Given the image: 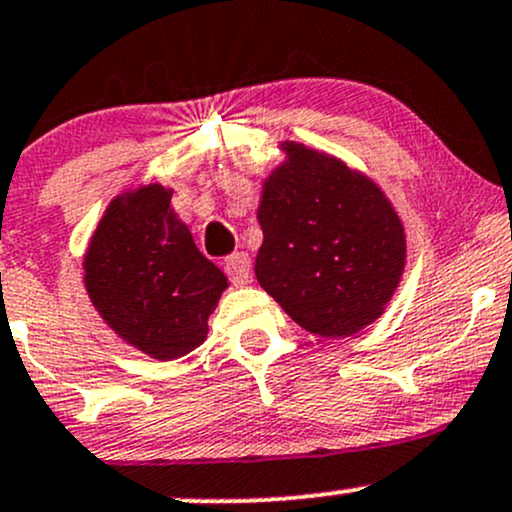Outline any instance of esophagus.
Instances as JSON below:
<instances>
[{"instance_id":"1","label":"esophagus","mask_w":512,"mask_h":512,"mask_svg":"<svg viewBox=\"0 0 512 512\" xmlns=\"http://www.w3.org/2000/svg\"><path fill=\"white\" fill-rule=\"evenodd\" d=\"M250 255L247 252H235L226 260V274L230 277V282L235 286H243L250 282Z\"/></svg>"}]
</instances>
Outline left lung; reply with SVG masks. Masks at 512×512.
<instances>
[{
  "mask_svg": "<svg viewBox=\"0 0 512 512\" xmlns=\"http://www.w3.org/2000/svg\"><path fill=\"white\" fill-rule=\"evenodd\" d=\"M282 150L262 182L255 277L308 333L355 335L401 284L406 228L367 174L294 140Z\"/></svg>",
  "mask_w": 512,
  "mask_h": 512,
  "instance_id": "left-lung-1",
  "label": "left lung"
}]
</instances>
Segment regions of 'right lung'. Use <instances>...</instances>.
I'll list each match as a JSON object with an SVG mask.
<instances>
[{
  "label": "right lung",
  "instance_id": "1",
  "mask_svg": "<svg viewBox=\"0 0 512 512\" xmlns=\"http://www.w3.org/2000/svg\"><path fill=\"white\" fill-rule=\"evenodd\" d=\"M172 189L143 184L116 196L84 252V289L104 323L153 359L199 347L228 289L172 209Z\"/></svg>",
  "mask_w": 512,
  "mask_h": 512
}]
</instances>
